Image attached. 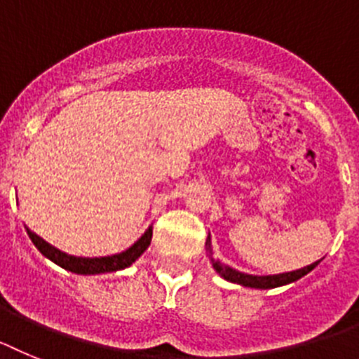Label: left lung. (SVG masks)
<instances>
[{"instance_id":"1","label":"left lung","mask_w":359,"mask_h":359,"mask_svg":"<svg viewBox=\"0 0 359 359\" xmlns=\"http://www.w3.org/2000/svg\"><path fill=\"white\" fill-rule=\"evenodd\" d=\"M208 249H211L210 240H208ZM210 260L213 264V267L217 269L218 274H222L224 278L229 280V282L240 283V285H245V287H255V289H273V287H280V285H285V283L296 282L298 278L305 276V274L313 271L314 267L318 266V262L311 264V266L304 267V269L292 271V273H282V274H273V276H253V274H245L240 273V271L231 269V267L224 266L222 262L217 260L210 255Z\"/></svg>"}]
</instances>
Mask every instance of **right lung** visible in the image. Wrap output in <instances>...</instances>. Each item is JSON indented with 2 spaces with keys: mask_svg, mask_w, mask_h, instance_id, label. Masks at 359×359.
I'll use <instances>...</instances> for the list:
<instances>
[{
  "mask_svg": "<svg viewBox=\"0 0 359 359\" xmlns=\"http://www.w3.org/2000/svg\"><path fill=\"white\" fill-rule=\"evenodd\" d=\"M151 227L148 231L137 240L135 244L130 249H126L124 253L119 255H111V257H102V258H79V257H70L67 253H61L59 249L52 248L48 242H45L43 238L36 235V233L29 231L30 240L34 242L39 251L45 255L46 258H50L52 262H55L57 266H61L63 269L72 271V273L77 274H99V273H110V271H119L124 269V267L132 266L137 258L141 257L148 249L149 242H151Z\"/></svg>",
  "mask_w": 359,
  "mask_h": 359,
  "instance_id": "obj_1",
  "label": "right lung"
}]
</instances>
